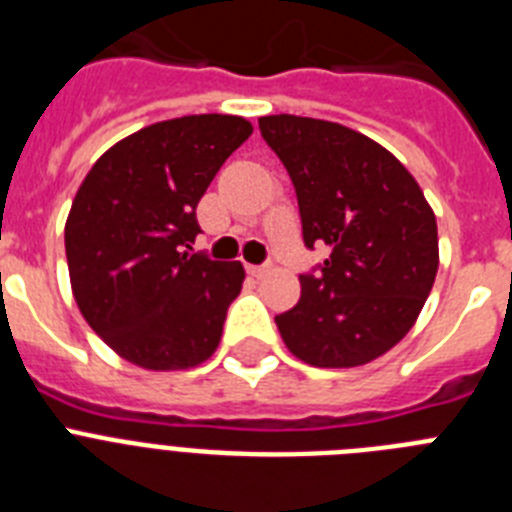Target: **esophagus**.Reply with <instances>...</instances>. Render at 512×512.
<instances>
[{
    "label": "esophagus",
    "instance_id": "obj_1",
    "mask_svg": "<svg viewBox=\"0 0 512 512\" xmlns=\"http://www.w3.org/2000/svg\"><path fill=\"white\" fill-rule=\"evenodd\" d=\"M271 266L269 264H259V266H246V271L248 274H251V277H256V279H261L266 274V271H269Z\"/></svg>",
    "mask_w": 512,
    "mask_h": 512
}]
</instances>
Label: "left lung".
<instances>
[{
  "instance_id": "8db88e82",
  "label": "left lung",
  "mask_w": 512,
  "mask_h": 512,
  "mask_svg": "<svg viewBox=\"0 0 512 512\" xmlns=\"http://www.w3.org/2000/svg\"><path fill=\"white\" fill-rule=\"evenodd\" d=\"M259 128L295 184L302 241L330 251L300 274V302L274 318L279 333L305 364H369L431 295L436 215L410 171L356 130L297 115L261 117Z\"/></svg>"
}]
</instances>
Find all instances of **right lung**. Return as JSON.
<instances>
[{
    "label": "right lung",
    "instance_id": "1",
    "mask_svg": "<svg viewBox=\"0 0 512 512\" xmlns=\"http://www.w3.org/2000/svg\"><path fill=\"white\" fill-rule=\"evenodd\" d=\"M251 133L235 115L156 122L115 143L81 182L66 220L71 289L122 359L169 372L215 354L246 271L192 253L197 205Z\"/></svg>",
    "mask_w": 512,
    "mask_h": 512
}]
</instances>
